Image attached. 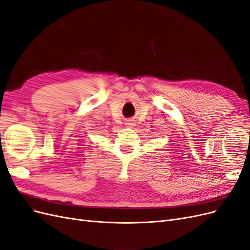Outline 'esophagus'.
Wrapping results in <instances>:
<instances>
[{
	"mask_svg": "<svg viewBox=\"0 0 250 250\" xmlns=\"http://www.w3.org/2000/svg\"><path fill=\"white\" fill-rule=\"evenodd\" d=\"M126 125H127L128 127H132V125H133V124H132V123H127Z\"/></svg>",
	"mask_w": 250,
	"mask_h": 250,
	"instance_id": "obj_1",
	"label": "esophagus"
}]
</instances>
